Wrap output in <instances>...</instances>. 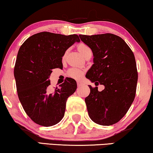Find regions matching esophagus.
<instances>
[{
    "mask_svg": "<svg viewBox=\"0 0 153 153\" xmlns=\"http://www.w3.org/2000/svg\"><path fill=\"white\" fill-rule=\"evenodd\" d=\"M81 85H82V83H81V81H77V86H80Z\"/></svg>",
    "mask_w": 153,
    "mask_h": 153,
    "instance_id": "34e87169",
    "label": "esophagus"
}]
</instances>
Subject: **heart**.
Returning <instances> with one entry per match:
<instances>
[{
  "label": "heart",
  "instance_id": "obj_1",
  "mask_svg": "<svg viewBox=\"0 0 153 153\" xmlns=\"http://www.w3.org/2000/svg\"><path fill=\"white\" fill-rule=\"evenodd\" d=\"M77 48H78L79 51L82 55H84L88 51L91 50L90 48L84 43H79V44L77 45ZM68 75L73 79H79L83 76V75H84V71H83L82 69H80L78 68H72L69 70Z\"/></svg>",
  "mask_w": 153,
  "mask_h": 153
}]
</instances>
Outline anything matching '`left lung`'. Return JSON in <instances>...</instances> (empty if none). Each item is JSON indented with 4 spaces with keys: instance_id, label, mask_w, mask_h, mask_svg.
<instances>
[{
    "instance_id": "obj_1",
    "label": "left lung",
    "mask_w": 153,
    "mask_h": 153,
    "mask_svg": "<svg viewBox=\"0 0 153 153\" xmlns=\"http://www.w3.org/2000/svg\"><path fill=\"white\" fill-rule=\"evenodd\" d=\"M90 48L94 63L86 77L96 86L85 98L90 118L96 124L110 126L126 114L136 96L138 72L134 53L122 38L112 33L79 35Z\"/></svg>"
}]
</instances>
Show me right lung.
<instances>
[{
  "instance_id": "1",
  "label": "right lung",
  "mask_w": 153,
  "mask_h": 153,
  "mask_svg": "<svg viewBox=\"0 0 153 153\" xmlns=\"http://www.w3.org/2000/svg\"><path fill=\"white\" fill-rule=\"evenodd\" d=\"M79 41L76 34L43 31L28 38L19 48L14 68L17 95L25 112L36 124L51 126L64 117L67 98L76 89V81L67 77L50 94L48 79L52 69L62 68L65 51Z\"/></svg>"
}]
</instances>
